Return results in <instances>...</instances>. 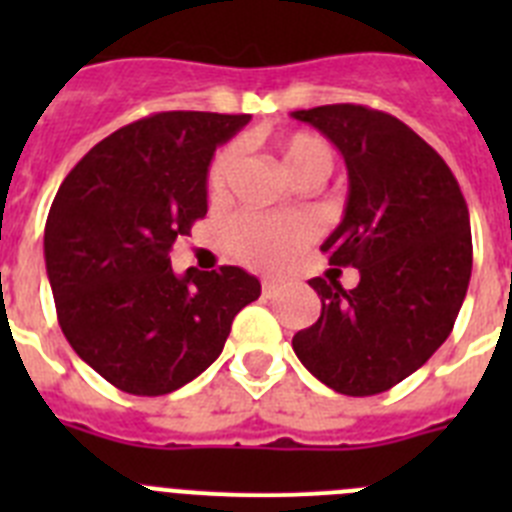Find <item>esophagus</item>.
Segmentation results:
<instances>
[{
  "instance_id": "esophagus-1",
  "label": "esophagus",
  "mask_w": 512,
  "mask_h": 512,
  "mask_svg": "<svg viewBox=\"0 0 512 512\" xmlns=\"http://www.w3.org/2000/svg\"><path fill=\"white\" fill-rule=\"evenodd\" d=\"M279 284L277 282H269V279H266V282H261V295L264 297H277L279 295Z\"/></svg>"
}]
</instances>
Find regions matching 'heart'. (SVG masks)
I'll list each match as a JSON object with an SVG mask.
<instances>
[{
    "label": "heart",
    "mask_w": 512,
    "mask_h": 512,
    "mask_svg": "<svg viewBox=\"0 0 512 512\" xmlns=\"http://www.w3.org/2000/svg\"><path fill=\"white\" fill-rule=\"evenodd\" d=\"M279 158L287 174L295 182L325 179L336 164V153L325 138L307 130H295L274 138ZM235 161V148H225L212 158L207 171V189L212 197L223 194L230 169ZM315 238V223L307 215H246L235 217L228 228V248L241 264L256 271H277L295 253H300Z\"/></svg>",
    "instance_id": "b5f03b06"
}]
</instances>
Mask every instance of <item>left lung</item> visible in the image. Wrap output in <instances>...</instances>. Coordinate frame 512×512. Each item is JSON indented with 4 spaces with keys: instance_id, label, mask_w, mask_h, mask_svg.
Wrapping results in <instances>:
<instances>
[{
    "instance_id": "obj_1",
    "label": "left lung",
    "mask_w": 512,
    "mask_h": 512,
    "mask_svg": "<svg viewBox=\"0 0 512 512\" xmlns=\"http://www.w3.org/2000/svg\"><path fill=\"white\" fill-rule=\"evenodd\" d=\"M341 151L348 202L320 251L359 269V284L315 277L318 323L292 338L297 359L330 390L387 392L454 330L472 277L469 210L456 176L415 130L364 104L292 112Z\"/></svg>"
}]
</instances>
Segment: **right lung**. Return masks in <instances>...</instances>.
<instances>
[{
  "mask_svg": "<svg viewBox=\"0 0 512 512\" xmlns=\"http://www.w3.org/2000/svg\"><path fill=\"white\" fill-rule=\"evenodd\" d=\"M248 120L156 112L99 140L58 187L43 243L58 325L117 390L158 397L192 382L259 300L238 266L176 277L169 259L207 215L212 153Z\"/></svg>",
  "mask_w": 512,
  "mask_h": 512,
  "instance_id": "1",
  "label": "right lung"
}]
</instances>
